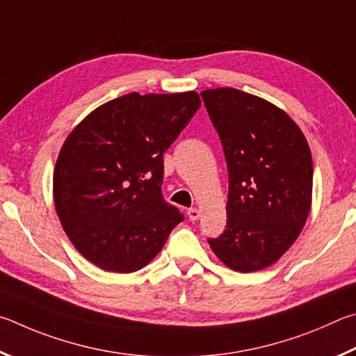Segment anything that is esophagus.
<instances>
[{
	"label": "esophagus",
	"mask_w": 356,
	"mask_h": 356,
	"mask_svg": "<svg viewBox=\"0 0 356 356\" xmlns=\"http://www.w3.org/2000/svg\"><path fill=\"white\" fill-rule=\"evenodd\" d=\"M200 211H198V209H195V208H191L189 211H188V217H189V219L191 220H198V219H200Z\"/></svg>",
	"instance_id": "esophagus-1"
}]
</instances>
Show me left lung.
<instances>
[{
	"instance_id": "obj_1",
	"label": "left lung",
	"mask_w": 356,
	"mask_h": 356,
	"mask_svg": "<svg viewBox=\"0 0 356 356\" xmlns=\"http://www.w3.org/2000/svg\"><path fill=\"white\" fill-rule=\"evenodd\" d=\"M228 167L227 228L209 245L236 272L283 257L307 223L313 159L302 129L283 109L233 87L202 92Z\"/></svg>"
}]
</instances>
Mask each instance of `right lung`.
Returning <instances> with one entry per match:
<instances>
[{"instance_id":"add662e5","label":"right lung","mask_w":356,"mask_h":356,"mask_svg":"<svg viewBox=\"0 0 356 356\" xmlns=\"http://www.w3.org/2000/svg\"><path fill=\"white\" fill-rule=\"evenodd\" d=\"M198 93H127L81 120L62 145L53 198L74 248L106 272L145 267L183 220L161 194L165 149L200 108Z\"/></svg>"}]
</instances>
